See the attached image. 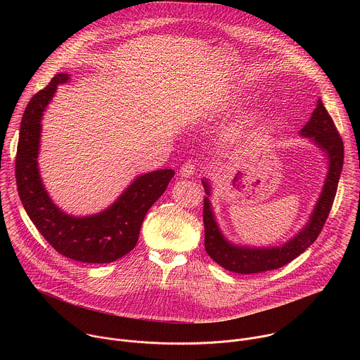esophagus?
I'll list each match as a JSON object with an SVG mask.
<instances>
[{"mask_svg":"<svg viewBox=\"0 0 360 360\" xmlns=\"http://www.w3.org/2000/svg\"><path fill=\"white\" fill-rule=\"evenodd\" d=\"M196 174V165L193 162H185L182 167H181V175L185 176V178H192L193 175Z\"/></svg>","mask_w":360,"mask_h":360,"instance_id":"esophagus-1","label":"esophagus"}]
</instances>
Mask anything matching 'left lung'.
Segmentation results:
<instances>
[{
	"instance_id": "left-lung-1",
	"label": "left lung",
	"mask_w": 360,
	"mask_h": 360,
	"mask_svg": "<svg viewBox=\"0 0 360 360\" xmlns=\"http://www.w3.org/2000/svg\"><path fill=\"white\" fill-rule=\"evenodd\" d=\"M300 135L312 138V141L321 149H323L329 158V169L323 189L315 205L309 222L285 245L274 248H248L236 246L226 240L219 231L214 217V211L208 198L211 196L210 184L205 179L202 181L205 192L208 195L203 198L205 249H207L211 258L226 271L236 274H259L282 268L309 248L322 232L338 191L339 176L343 167L345 148L335 122L328 114L321 99H318V105L309 122L302 128Z\"/></svg>"
}]
</instances>
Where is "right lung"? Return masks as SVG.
I'll list each match as a JSON object with an SVG mask.
<instances>
[{"label":"right lung","instance_id":"right-lung-1","mask_svg":"<svg viewBox=\"0 0 360 360\" xmlns=\"http://www.w3.org/2000/svg\"><path fill=\"white\" fill-rule=\"evenodd\" d=\"M68 79V74H57L24 111L15 157L18 195L30 219L58 253L84 264H110L135 248L146 212L175 172L158 169L138 176L108 210L96 215L77 218L57 208L41 182L37 158L42 114L57 85Z\"/></svg>","mask_w":360,"mask_h":360}]
</instances>
